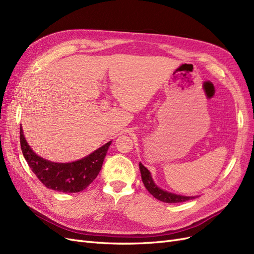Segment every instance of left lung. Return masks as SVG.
<instances>
[{"mask_svg":"<svg viewBox=\"0 0 254 254\" xmlns=\"http://www.w3.org/2000/svg\"><path fill=\"white\" fill-rule=\"evenodd\" d=\"M140 166V171H141V176H142V181L144 183V186L149 193L157 198L158 200L163 201L166 203H178V202H184L190 200V199H195V197H189V196H181V195H176L173 193H168L166 190H161L158 188L155 182H153L151 175L149 171L146 168L142 163L139 164Z\"/></svg>","mask_w":254,"mask_h":254,"instance_id":"left-lung-1","label":"left lung"}]
</instances>
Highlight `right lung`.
<instances>
[{
  "label": "right lung",
  "mask_w": 254,
  "mask_h": 254,
  "mask_svg": "<svg viewBox=\"0 0 254 254\" xmlns=\"http://www.w3.org/2000/svg\"><path fill=\"white\" fill-rule=\"evenodd\" d=\"M20 144L27 164L45 187L63 193H78L89 187L97 177L111 141L86 158L71 163H55L37 156L27 144L22 128H20Z\"/></svg>",
  "instance_id": "add662e5"
}]
</instances>
